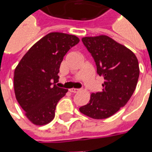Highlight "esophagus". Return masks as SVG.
Listing matches in <instances>:
<instances>
[{
	"label": "esophagus",
	"instance_id": "1",
	"mask_svg": "<svg viewBox=\"0 0 152 152\" xmlns=\"http://www.w3.org/2000/svg\"><path fill=\"white\" fill-rule=\"evenodd\" d=\"M69 90H70V92H72V93H77L80 91L79 89H74V88H72V89H70Z\"/></svg>",
	"mask_w": 152,
	"mask_h": 152
}]
</instances>
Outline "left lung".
Instances as JSON below:
<instances>
[{
	"mask_svg": "<svg viewBox=\"0 0 152 152\" xmlns=\"http://www.w3.org/2000/svg\"><path fill=\"white\" fill-rule=\"evenodd\" d=\"M82 42L104 78L101 92L92 94L80 112L93 119H106L123 107L137 86L139 65L130 50L107 36L84 37Z\"/></svg>",
	"mask_w": 152,
	"mask_h": 152,
	"instance_id": "1",
	"label": "left lung"
}]
</instances>
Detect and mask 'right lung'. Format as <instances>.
<instances>
[{"instance_id":"obj_1","label":"right lung","mask_w":152,"mask_h":152,"mask_svg":"<svg viewBox=\"0 0 152 152\" xmlns=\"http://www.w3.org/2000/svg\"><path fill=\"white\" fill-rule=\"evenodd\" d=\"M79 41L73 35L49 33L25 53L15 68L16 99L34 124L44 125L54 118L58 102L68 90L53 84L59 77L63 57Z\"/></svg>"}]
</instances>
